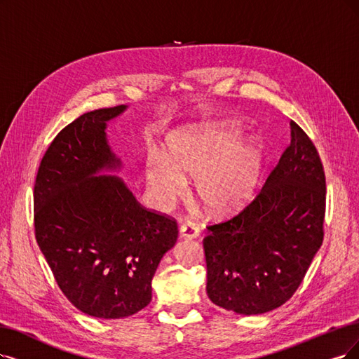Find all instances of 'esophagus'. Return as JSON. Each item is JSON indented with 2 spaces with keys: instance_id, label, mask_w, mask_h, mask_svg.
I'll return each instance as SVG.
<instances>
[{
  "instance_id": "obj_1",
  "label": "esophagus",
  "mask_w": 359,
  "mask_h": 359,
  "mask_svg": "<svg viewBox=\"0 0 359 359\" xmlns=\"http://www.w3.org/2000/svg\"><path fill=\"white\" fill-rule=\"evenodd\" d=\"M198 235H200V229L192 222L183 223L179 229V236L182 240H194V238H198Z\"/></svg>"
}]
</instances>
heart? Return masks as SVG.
<instances>
[{"label": "heart", "instance_id": "obj_1", "mask_svg": "<svg viewBox=\"0 0 359 359\" xmlns=\"http://www.w3.org/2000/svg\"><path fill=\"white\" fill-rule=\"evenodd\" d=\"M233 123L191 124L168 133L164 156L144 167V183L154 204L167 210L195 179V195L208 215L228 217L244 210L259 188L263 149L256 139L243 140Z\"/></svg>", "mask_w": 359, "mask_h": 359}]
</instances>
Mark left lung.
<instances>
[{
    "label": "left lung",
    "mask_w": 359,
    "mask_h": 359,
    "mask_svg": "<svg viewBox=\"0 0 359 359\" xmlns=\"http://www.w3.org/2000/svg\"><path fill=\"white\" fill-rule=\"evenodd\" d=\"M290 128L291 143L256 200L204 238L207 294L240 315L284 304L323 244L324 168L306 133L294 121Z\"/></svg>",
    "instance_id": "1"
}]
</instances>
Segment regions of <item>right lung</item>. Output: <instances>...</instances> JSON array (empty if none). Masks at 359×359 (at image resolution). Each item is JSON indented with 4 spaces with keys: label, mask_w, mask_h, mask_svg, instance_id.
Listing matches in <instances>:
<instances>
[{
    "label": "right lung",
    "mask_w": 359,
    "mask_h": 359,
    "mask_svg": "<svg viewBox=\"0 0 359 359\" xmlns=\"http://www.w3.org/2000/svg\"><path fill=\"white\" fill-rule=\"evenodd\" d=\"M127 104L78 116L51 142L34 188L35 236L63 294L81 312L116 320L148 306L177 224L143 208L116 176L123 159L108 123Z\"/></svg>",
    "instance_id": "1"
}]
</instances>
